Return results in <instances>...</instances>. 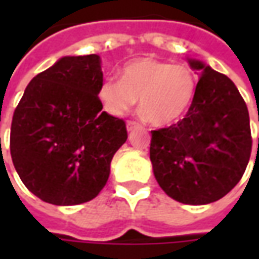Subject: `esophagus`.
Masks as SVG:
<instances>
[{
	"mask_svg": "<svg viewBox=\"0 0 259 259\" xmlns=\"http://www.w3.org/2000/svg\"><path fill=\"white\" fill-rule=\"evenodd\" d=\"M136 127H139V123L135 122V120H129V122L126 123V129H127V132H132V130H135Z\"/></svg>",
	"mask_w": 259,
	"mask_h": 259,
	"instance_id": "esophagus-1",
	"label": "esophagus"
}]
</instances>
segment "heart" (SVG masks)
Here are the masks:
<instances>
[{
    "mask_svg": "<svg viewBox=\"0 0 259 259\" xmlns=\"http://www.w3.org/2000/svg\"><path fill=\"white\" fill-rule=\"evenodd\" d=\"M197 91V76L187 66L154 58H137L124 64L119 80H102L97 98L115 118H122L139 98L143 116L155 126H168L183 118Z\"/></svg>",
    "mask_w": 259,
    "mask_h": 259,
    "instance_id": "1",
    "label": "heart"
}]
</instances>
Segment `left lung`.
Instances as JSON below:
<instances>
[{
	"label": "left lung",
	"instance_id": "1",
	"mask_svg": "<svg viewBox=\"0 0 259 259\" xmlns=\"http://www.w3.org/2000/svg\"><path fill=\"white\" fill-rule=\"evenodd\" d=\"M198 70L186 118L151 132L152 172L166 194L189 205L221 200L241 179L251 155L248 109L228 76L187 58Z\"/></svg>",
	"mask_w": 259,
	"mask_h": 259
}]
</instances>
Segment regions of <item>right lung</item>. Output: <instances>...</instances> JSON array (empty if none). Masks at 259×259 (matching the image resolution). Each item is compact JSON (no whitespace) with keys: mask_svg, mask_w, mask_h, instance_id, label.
I'll return each instance as SVG.
<instances>
[{"mask_svg":"<svg viewBox=\"0 0 259 259\" xmlns=\"http://www.w3.org/2000/svg\"><path fill=\"white\" fill-rule=\"evenodd\" d=\"M97 54L62 57L33 77L15 109L11 157L23 185L54 205L93 200L127 139L122 119L102 112Z\"/></svg>","mask_w":259,"mask_h":259,"instance_id":"1","label":"right lung"}]
</instances>
